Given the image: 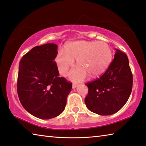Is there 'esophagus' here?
<instances>
[{
    "instance_id": "esophagus-1",
    "label": "esophagus",
    "mask_w": 146,
    "mask_h": 146,
    "mask_svg": "<svg viewBox=\"0 0 146 146\" xmlns=\"http://www.w3.org/2000/svg\"><path fill=\"white\" fill-rule=\"evenodd\" d=\"M76 87H77V84H73V85H72V88L73 89H75Z\"/></svg>"
}]
</instances>
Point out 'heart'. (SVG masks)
Instances as JSON below:
<instances>
[{
    "label": "heart",
    "instance_id": "1",
    "mask_svg": "<svg viewBox=\"0 0 146 146\" xmlns=\"http://www.w3.org/2000/svg\"><path fill=\"white\" fill-rule=\"evenodd\" d=\"M65 52H58L55 61L60 73L65 76L76 60L78 67L70 73L73 81L84 80L87 75L90 77L101 75L110 66L113 55L109 45L102 41H74L66 45Z\"/></svg>",
    "mask_w": 146,
    "mask_h": 146
}]
</instances>
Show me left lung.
<instances>
[{"instance_id": "obj_1", "label": "left lung", "mask_w": 146, "mask_h": 146, "mask_svg": "<svg viewBox=\"0 0 146 146\" xmlns=\"http://www.w3.org/2000/svg\"><path fill=\"white\" fill-rule=\"evenodd\" d=\"M114 59L102 76L86 85L89 89L85 103L91 112L109 115L123 108L132 91L133 75L126 54L115 49Z\"/></svg>"}]
</instances>
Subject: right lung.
I'll return each instance as SVG.
<instances>
[{"label": "right lung", "mask_w": 146, "mask_h": 146, "mask_svg": "<svg viewBox=\"0 0 146 146\" xmlns=\"http://www.w3.org/2000/svg\"><path fill=\"white\" fill-rule=\"evenodd\" d=\"M57 45L46 43L32 48L21 59L17 91L23 108L35 117L49 119L64 111L72 84L59 77Z\"/></svg>", "instance_id": "1"}]
</instances>
